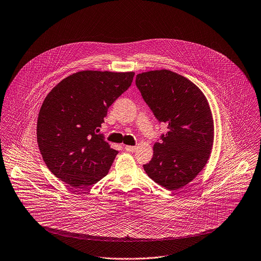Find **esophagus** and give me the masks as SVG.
Wrapping results in <instances>:
<instances>
[{"label": "esophagus", "instance_id": "1", "mask_svg": "<svg viewBox=\"0 0 261 261\" xmlns=\"http://www.w3.org/2000/svg\"><path fill=\"white\" fill-rule=\"evenodd\" d=\"M135 149H136L135 146H130V145H126L125 146V150L129 151V152H133V151H135Z\"/></svg>", "mask_w": 261, "mask_h": 261}]
</instances>
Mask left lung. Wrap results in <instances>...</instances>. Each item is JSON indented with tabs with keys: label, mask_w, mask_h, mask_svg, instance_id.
Segmentation results:
<instances>
[{
	"label": "left lung",
	"mask_w": 261,
	"mask_h": 261,
	"mask_svg": "<svg viewBox=\"0 0 261 261\" xmlns=\"http://www.w3.org/2000/svg\"><path fill=\"white\" fill-rule=\"evenodd\" d=\"M143 100L167 133L153 145L147 175L169 191L191 182L205 167L214 142V121L208 100L190 80L160 69L136 75Z\"/></svg>",
	"instance_id": "8db88e82"
}]
</instances>
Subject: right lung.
<instances>
[{"label": "right lung", "mask_w": 261, "mask_h": 261, "mask_svg": "<svg viewBox=\"0 0 261 261\" xmlns=\"http://www.w3.org/2000/svg\"><path fill=\"white\" fill-rule=\"evenodd\" d=\"M133 71L83 70L57 84L37 120V142L53 174L75 189L102 179L118 154L98 134L108 109L131 86Z\"/></svg>", "instance_id": "1"}]
</instances>
